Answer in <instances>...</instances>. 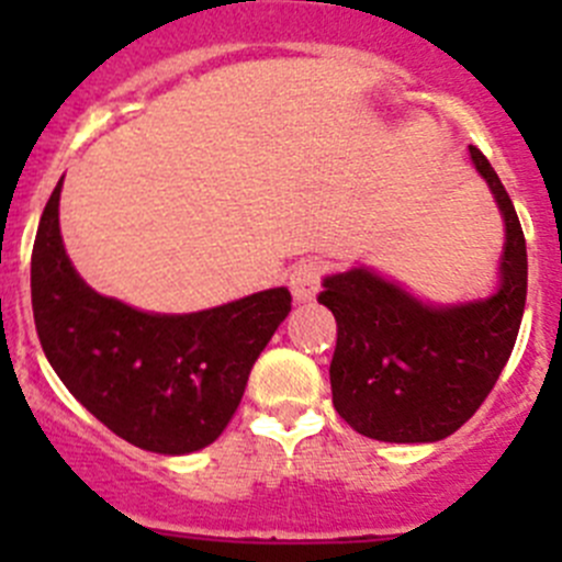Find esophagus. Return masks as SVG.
I'll list each match as a JSON object with an SVG mask.
<instances>
[{
    "instance_id": "obj_1",
    "label": "esophagus",
    "mask_w": 562,
    "mask_h": 562,
    "mask_svg": "<svg viewBox=\"0 0 562 562\" xmlns=\"http://www.w3.org/2000/svg\"><path fill=\"white\" fill-rule=\"evenodd\" d=\"M323 274H326V269H323L321 260H315V258L302 260V263L293 266L291 277H288V285H291L293 299H296L299 304L313 302V299L317 296V291H321Z\"/></svg>"
}]
</instances>
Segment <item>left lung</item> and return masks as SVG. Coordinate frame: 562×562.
I'll return each instance as SVG.
<instances>
[{
    "instance_id": "1",
    "label": "left lung",
    "mask_w": 562,
    "mask_h": 562,
    "mask_svg": "<svg viewBox=\"0 0 562 562\" xmlns=\"http://www.w3.org/2000/svg\"><path fill=\"white\" fill-rule=\"evenodd\" d=\"M503 220L501 288L484 302L429 307L370 269L323 280L317 302L337 321L331 400L367 438L435 443L454 435L490 396L517 342L527 296V249L495 168L470 146Z\"/></svg>"
}]
</instances>
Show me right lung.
Wrapping results in <instances>:
<instances>
[{
	"label": "right lung",
	"instance_id": "1",
	"mask_svg": "<svg viewBox=\"0 0 562 562\" xmlns=\"http://www.w3.org/2000/svg\"><path fill=\"white\" fill-rule=\"evenodd\" d=\"M61 181L32 249V310L45 359L113 435L155 454L214 443L234 418L249 370L291 313L285 288L190 315H149L94 293L59 234Z\"/></svg>",
	"mask_w": 562,
	"mask_h": 562
}]
</instances>
